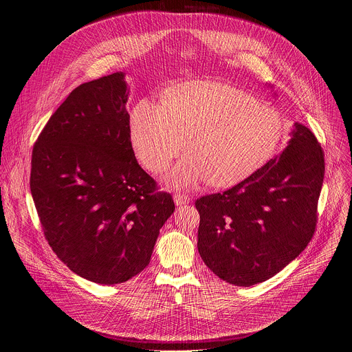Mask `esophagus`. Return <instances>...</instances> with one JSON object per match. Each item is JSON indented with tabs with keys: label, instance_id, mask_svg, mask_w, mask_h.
I'll list each match as a JSON object with an SVG mask.
<instances>
[{
	"label": "esophagus",
	"instance_id": "esophagus-1",
	"mask_svg": "<svg viewBox=\"0 0 352 352\" xmlns=\"http://www.w3.org/2000/svg\"><path fill=\"white\" fill-rule=\"evenodd\" d=\"M174 202L177 206H182V205H188L190 202V196L188 195H182V193H175L174 195Z\"/></svg>",
	"mask_w": 352,
	"mask_h": 352
}]
</instances>
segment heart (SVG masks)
<instances>
[{
  "label": "heart",
  "mask_w": 352,
  "mask_h": 352,
  "mask_svg": "<svg viewBox=\"0 0 352 352\" xmlns=\"http://www.w3.org/2000/svg\"><path fill=\"white\" fill-rule=\"evenodd\" d=\"M131 142L140 163L163 173L184 147L189 153L168 174L173 188L209 181L235 186L259 173L277 153L284 133L280 114L221 82L173 85L163 104L143 98L129 121Z\"/></svg>",
  "instance_id": "1"
}]
</instances>
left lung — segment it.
<instances>
[{"instance_id": "8db88e82", "label": "left lung", "mask_w": 352, "mask_h": 352, "mask_svg": "<svg viewBox=\"0 0 352 352\" xmlns=\"http://www.w3.org/2000/svg\"><path fill=\"white\" fill-rule=\"evenodd\" d=\"M289 136L281 155L259 173L196 200L199 255L230 284L250 287L272 278L314 236L324 155L305 125L295 122Z\"/></svg>"}]
</instances>
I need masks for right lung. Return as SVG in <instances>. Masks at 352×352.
Returning <instances> with one entry per match:
<instances>
[{"label": "right lung", "instance_id": "add662e5", "mask_svg": "<svg viewBox=\"0 0 352 352\" xmlns=\"http://www.w3.org/2000/svg\"><path fill=\"white\" fill-rule=\"evenodd\" d=\"M124 72L69 93L37 138L30 192L50 246L75 274L120 284L150 262L174 213L136 162Z\"/></svg>", "mask_w": 352, "mask_h": 352}]
</instances>
